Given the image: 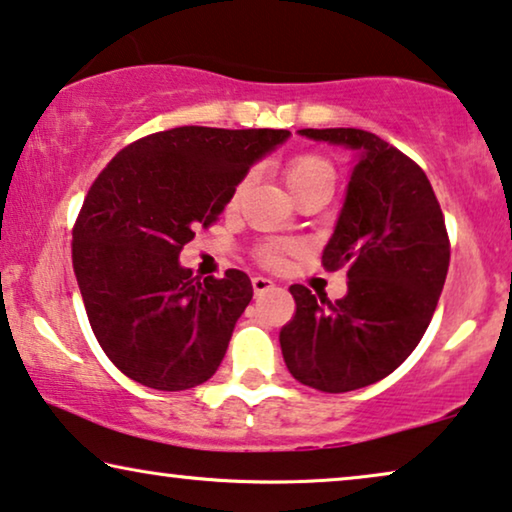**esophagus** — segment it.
Instances as JSON below:
<instances>
[{"label":"esophagus","instance_id":"1","mask_svg":"<svg viewBox=\"0 0 512 512\" xmlns=\"http://www.w3.org/2000/svg\"><path fill=\"white\" fill-rule=\"evenodd\" d=\"M251 286H254V293L256 296H261V293H265V291H270L272 286H275V282H272V279H268V277H254L251 279Z\"/></svg>","mask_w":512,"mask_h":512}]
</instances>
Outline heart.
Wrapping results in <instances>:
<instances>
[{"label": "heart", "instance_id": "obj_1", "mask_svg": "<svg viewBox=\"0 0 512 512\" xmlns=\"http://www.w3.org/2000/svg\"><path fill=\"white\" fill-rule=\"evenodd\" d=\"M284 181L289 186L293 198L303 195L307 191H314V188H326V191L333 193L335 188V167L331 160H326L319 153H296L286 160L284 165ZM293 247L286 242H270L263 244V247L256 249V258L263 265H279L282 263L284 254H289Z\"/></svg>", "mask_w": 512, "mask_h": 512}]
</instances>
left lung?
Returning <instances> with one entry per match:
<instances>
[{
	"label": "left lung",
	"mask_w": 512,
	"mask_h": 512,
	"mask_svg": "<svg viewBox=\"0 0 512 512\" xmlns=\"http://www.w3.org/2000/svg\"><path fill=\"white\" fill-rule=\"evenodd\" d=\"M354 149L347 198L321 265L347 268V296L331 303L289 286L296 312L279 331L284 363L305 387L345 394L394 373L419 345L450 268L436 193L415 160L373 132L300 130Z\"/></svg>",
	"instance_id": "1"
}]
</instances>
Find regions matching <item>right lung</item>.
<instances>
[{"instance_id": "add662e5", "label": "right lung", "mask_w": 512, "mask_h": 512, "mask_svg": "<svg viewBox=\"0 0 512 512\" xmlns=\"http://www.w3.org/2000/svg\"><path fill=\"white\" fill-rule=\"evenodd\" d=\"M286 137L181 125L128 144L97 174L72 230V263L90 328L130 380L184 391L216 373L254 289L235 268L200 282L179 254Z\"/></svg>"}]
</instances>
